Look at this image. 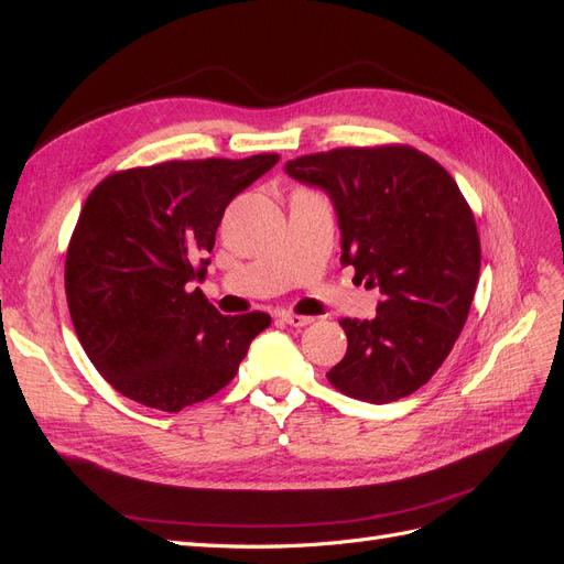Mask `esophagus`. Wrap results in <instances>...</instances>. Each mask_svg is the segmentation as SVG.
I'll return each mask as SVG.
<instances>
[{
  "mask_svg": "<svg viewBox=\"0 0 564 564\" xmlns=\"http://www.w3.org/2000/svg\"><path fill=\"white\" fill-rule=\"evenodd\" d=\"M282 322H286L289 327H305V324L313 322V317H308V315H294V313H282Z\"/></svg>",
  "mask_w": 564,
  "mask_h": 564,
  "instance_id": "esophagus-1",
  "label": "esophagus"
}]
</instances>
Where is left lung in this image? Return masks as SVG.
Returning a JSON list of instances; mask_svg holds the SVG:
<instances>
[{
	"mask_svg": "<svg viewBox=\"0 0 564 564\" xmlns=\"http://www.w3.org/2000/svg\"><path fill=\"white\" fill-rule=\"evenodd\" d=\"M284 172L329 195L340 263L383 294L373 319H340L348 350L332 386L371 404L412 395L447 360L480 278V237L456 181L406 145L317 152Z\"/></svg>",
	"mask_w": 564,
	"mask_h": 564,
	"instance_id": "left-lung-1",
	"label": "left lung"
}]
</instances>
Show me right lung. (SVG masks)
<instances>
[{"label": "right lung", "mask_w": 564, "mask_h": 564, "mask_svg": "<svg viewBox=\"0 0 564 564\" xmlns=\"http://www.w3.org/2000/svg\"><path fill=\"white\" fill-rule=\"evenodd\" d=\"M278 155L129 169L87 197L65 259L67 308L84 352L117 392L181 412L226 388L270 315H220L207 278L228 204Z\"/></svg>", "instance_id": "add662e5"}]
</instances>
